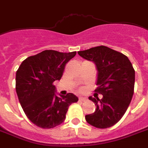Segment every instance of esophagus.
Segmentation results:
<instances>
[{
  "mask_svg": "<svg viewBox=\"0 0 148 148\" xmlns=\"http://www.w3.org/2000/svg\"><path fill=\"white\" fill-rule=\"evenodd\" d=\"M86 100V99L85 98H84V97H80L79 98V102H84Z\"/></svg>",
  "mask_w": 148,
  "mask_h": 148,
  "instance_id": "esophagus-1",
  "label": "esophagus"
}]
</instances>
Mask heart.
<instances>
[{
    "instance_id": "heart-1",
    "label": "heart",
    "mask_w": 148,
    "mask_h": 148,
    "mask_svg": "<svg viewBox=\"0 0 148 148\" xmlns=\"http://www.w3.org/2000/svg\"><path fill=\"white\" fill-rule=\"evenodd\" d=\"M79 92H83V89H80Z\"/></svg>"
}]
</instances>
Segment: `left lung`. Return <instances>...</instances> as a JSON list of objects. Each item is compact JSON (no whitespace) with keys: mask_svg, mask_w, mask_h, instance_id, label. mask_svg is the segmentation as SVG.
I'll return each mask as SVG.
<instances>
[{"mask_svg":"<svg viewBox=\"0 0 148 148\" xmlns=\"http://www.w3.org/2000/svg\"><path fill=\"white\" fill-rule=\"evenodd\" d=\"M77 53L94 62L98 71L96 98H88L96 105V111L85 115V120L98 129L113 126L123 117L132 100L135 84L132 63L126 56L103 45ZM98 93L103 95L102 99L96 96Z\"/></svg>","mask_w":148,"mask_h":148,"instance_id":"1","label":"left lung"}]
</instances>
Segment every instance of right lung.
<instances>
[{
    "instance_id": "1",
    "label": "right lung",
    "mask_w": 148,
    "mask_h": 148,
    "mask_svg": "<svg viewBox=\"0 0 148 148\" xmlns=\"http://www.w3.org/2000/svg\"><path fill=\"white\" fill-rule=\"evenodd\" d=\"M76 52L45 50L23 61L16 71V89L24 113L35 125L52 129L63 123L69 106L77 102L73 93L58 97L53 82L60 80L65 66Z\"/></svg>"
}]
</instances>
